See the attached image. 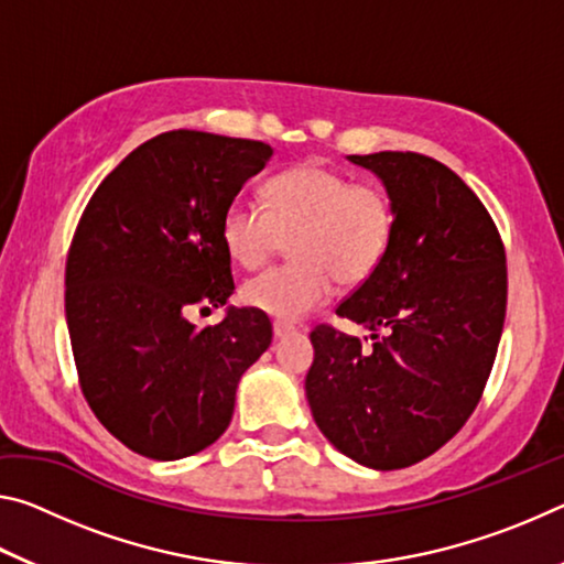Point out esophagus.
<instances>
[{"label": "esophagus", "instance_id": "34e87169", "mask_svg": "<svg viewBox=\"0 0 564 564\" xmlns=\"http://www.w3.org/2000/svg\"><path fill=\"white\" fill-rule=\"evenodd\" d=\"M291 333H295V326H291V323H283V321L273 323V336L275 338H285V336H291Z\"/></svg>", "mask_w": 564, "mask_h": 564}]
</instances>
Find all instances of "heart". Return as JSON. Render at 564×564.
<instances>
[{
  "label": "heart",
  "mask_w": 564,
  "mask_h": 564,
  "mask_svg": "<svg viewBox=\"0 0 564 564\" xmlns=\"http://www.w3.org/2000/svg\"><path fill=\"white\" fill-rule=\"evenodd\" d=\"M395 236V206L378 184H352L323 161L281 171L265 184V208L234 198L221 218L228 256L256 269L291 241L295 263L241 285V299L265 316L295 321L326 303L336 279L358 285L386 261Z\"/></svg>",
  "instance_id": "b5f03b06"
}]
</instances>
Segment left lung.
Listing matches in <instances>:
<instances>
[{
	"label": "left lung",
	"mask_w": 564,
	"mask_h": 564,
	"mask_svg": "<svg viewBox=\"0 0 564 564\" xmlns=\"http://www.w3.org/2000/svg\"><path fill=\"white\" fill-rule=\"evenodd\" d=\"M348 161L393 198L395 236L380 269L336 308L373 330V346L313 330L305 398L336 451L400 470L441 451L482 395L508 305L505 248L488 208L441 161L413 151Z\"/></svg>",
	"instance_id": "left-lung-1"
}]
</instances>
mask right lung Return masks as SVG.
<instances>
[{
	"label": "right lung",
	"instance_id": "add662e5",
	"mask_svg": "<svg viewBox=\"0 0 564 564\" xmlns=\"http://www.w3.org/2000/svg\"><path fill=\"white\" fill-rule=\"evenodd\" d=\"M273 149L166 131L94 191L66 259V326L94 415L129 451L181 460L231 423L238 380L271 346L261 311L227 305L196 329L187 313L231 299L221 238L228 204Z\"/></svg>",
	"mask_w": 564,
	"mask_h": 564
}]
</instances>
